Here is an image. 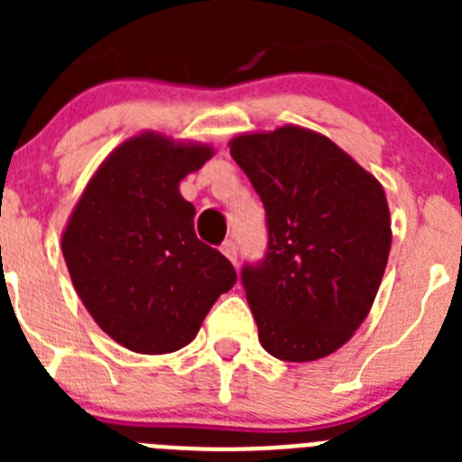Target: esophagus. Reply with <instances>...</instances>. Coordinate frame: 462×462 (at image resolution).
Listing matches in <instances>:
<instances>
[{
  "label": "esophagus",
  "mask_w": 462,
  "mask_h": 462,
  "mask_svg": "<svg viewBox=\"0 0 462 462\" xmlns=\"http://www.w3.org/2000/svg\"><path fill=\"white\" fill-rule=\"evenodd\" d=\"M222 252H224V256H226L228 261H234V263H236V259H238V245H236L234 240H224Z\"/></svg>",
  "instance_id": "esophagus-1"
}]
</instances>
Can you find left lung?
I'll return each instance as SVG.
<instances>
[{"label": "left lung", "mask_w": 462, "mask_h": 462, "mask_svg": "<svg viewBox=\"0 0 462 462\" xmlns=\"http://www.w3.org/2000/svg\"><path fill=\"white\" fill-rule=\"evenodd\" d=\"M231 157L266 210V254L240 271L261 346L291 363L328 356L368 317L386 271L382 185L300 126L238 136Z\"/></svg>", "instance_id": "8db88e82"}]
</instances>
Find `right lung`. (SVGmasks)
Returning a JSON list of instances; mask_svg holds the SVG:
<instances>
[{"mask_svg": "<svg viewBox=\"0 0 462 462\" xmlns=\"http://www.w3.org/2000/svg\"><path fill=\"white\" fill-rule=\"evenodd\" d=\"M212 150L154 134L126 141L85 187L62 236L69 275L94 321L138 354H169L196 337L234 287V263L194 234L178 185Z\"/></svg>", "mask_w": 462, "mask_h": 462, "instance_id": "right-lung-1", "label": "right lung"}]
</instances>
